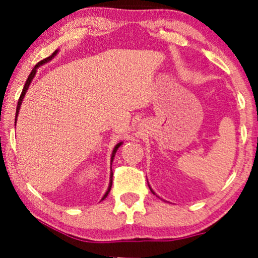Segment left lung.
<instances>
[{"label":"left lung","instance_id":"obj_1","mask_svg":"<svg viewBox=\"0 0 258 258\" xmlns=\"http://www.w3.org/2000/svg\"><path fill=\"white\" fill-rule=\"evenodd\" d=\"M149 188H150V185H149ZM150 190H152V193H153V194H155V193H154V191H153V189H152V188H150Z\"/></svg>","mask_w":258,"mask_h":258}]
</instances>
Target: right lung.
Instances as JSON below:
<instances>
[{"label":"right lung","instance_id":"1","mask_svg":"<svg viewBox=\"0 0 258 258\" xmlns=\"http://www.w3.org/2000/svg\"><path fill=\"white\" fill-rule=\"evenodd\" d=\"M57 53H58V49H57V51H54V52H53V53H52V55H49V57H47L46 59H43V60L38 61V63H37L36 65H35V68H34V69H32V72L30 73V75H29L28 80H26V82H25V85H24V88H23V92H22V94H20V97H19V100H18V105H17V112H16V123H17V117H18V114H19V109H20V105H22V102H23V99H24V96H25L26 91H28V88H29V86H30V84H31L32 79H34L35 74H36V70H37V68H38V67H41V65L44 64V63H48V61L51 60V59H52L53 57H54V55H57ZM121 144H122V142H120V143H117L116 146L114 147V149H112V153H111V160H110V162H112V160H114L115 153H116V150L119 149V147L121 146ZM111 184H112V172L110 173V182H109L108 190H106V193L104 194V197L102 198V200H104L105 198L108 197L109 191H110V189H111Z\"/></svg>","mask_w":258,"mask_h":258}]
</instances>
